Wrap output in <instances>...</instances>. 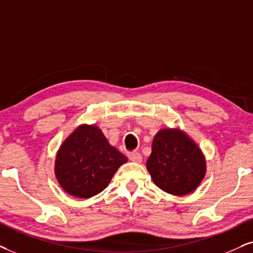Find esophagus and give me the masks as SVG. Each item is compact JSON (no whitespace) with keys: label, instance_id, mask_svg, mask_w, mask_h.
Segmentation results:
<instances>
[{"label":"esophagus","instance_id":"obj_1","mask_svg":"<svg viewBox=\"0 0 253 253\" xmlns=\"http://www.w3.org/2000/svg\"><path fill=\"white\" fill-rule=\"evenodd\" d=\"M127 156H128V159L132 162H137V164H140V162L142 161L141 154H139L137 152H129L128 154H127Z\"/></svg>","mask_w":253,"mask_h":253}]
</instances>
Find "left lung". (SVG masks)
<instances>
[{"label": "left lung", "mask_w": 253, "mask_h": 253, "mask_svg": "<svg viewBox=\"0 0 253 253\" xmlns=\"http://www.w3.org/2000/svg\"><path fill=\"white\" fill-rule=\"evenodd\" d=\"M146 167L160 189L175 196L196 189L207 168L203 153L178 128H165L156 133Z\"/></svg>", "instance_id": "8db88e82"}]
</instances>
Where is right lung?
I'll return each mask as SVG.
<instances>
[{"mask_svg":"<svg viewBox=\"0 0 253 253\" xmlns=\"http://www.w3.org/2000/svg\"><path fill=\"white\" fill-rule=\"evenodd\" d=\"M127 158L94 125H81L59 147L55 172L60 187L78 198L101 193Z\"/></svg>","mask_w":253,"mask_h":253,"instance_id":"right-lung-1","label":"right lung"}]
</instances>
